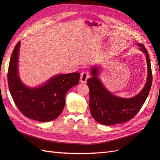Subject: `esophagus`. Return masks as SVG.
Masks as SVG:
<instances>
[{"mask_svg": "<svg viewBox=\"0 0 160 160\" xmlns=\"http://www.w3.org/2000/svg\"><path fill=\"white\" fill-rule=\"evenodd\" d=\"M89 77V73L88 71H83L81 73V77H80V81L81 83H86L87 80Z\"/></svg>", "mask_w": 160, "mask_h": 160, "instance_id": "34e87169", "label": "esophagus"}]
</instances>
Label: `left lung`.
I'll use <instances>...</instances> for the list:
<instances>
[{
  "mask_svg": "<svg viewBox=\"0 0 160 160\" xmlns=\"http://www.w3.org/2000/svg\"><path fill=\"white\" fill-rule=\"evenodd\" d=\"M138 45L146 56L148 79L143 89L133 98H122L111 93L98 77L99 67L91 69L92 77L88 79L87 83L89 89L90 111L97 122L105 125L126 122L135 117L146 101L152 84L151 63L146 47L142 44Z\"/></svg>",
  "mask_w": 160,
  "mask_h": 160,
  "instance_id": "1",
  "label": "left lung"
}]
</instances>
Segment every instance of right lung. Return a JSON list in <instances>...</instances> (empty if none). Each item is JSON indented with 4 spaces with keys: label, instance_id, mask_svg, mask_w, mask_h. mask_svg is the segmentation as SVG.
<instances>
[{
    "label": "right lung",
    "instance_id": "right-lung-1",
    "mask_svg": "<svg viewBox=\"0 0 160 160\" xmlns=\"http://www.w3.org/2000/svg\"><path fill=\"white\" fill-rule=\"evenodd\" d=\"M21 41L14 47L8 70V85L14 103L27 118L41 122L59 117L65 104V95L79 83L80 74L72 72L54 76L36 88L24 85L18 73V51Z\"/></svg>",
    "mask_w": 160,
    "mask_h": 160
}]
</instances>
